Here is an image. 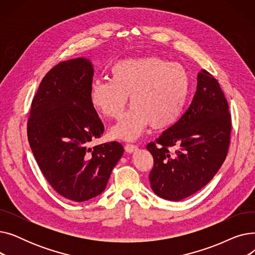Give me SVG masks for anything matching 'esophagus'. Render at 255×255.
I'll list each match as a JSON object with an SVG mask.
<instances>
[{
    "mask_svg": "<svg viewBox=\"0 0 255 255\" xmlns=\"http://www.w3.org/2000/svg\"><path fill=\"white\" fill-rule=\"evenodd\" d=\"M125 150L128 153H132L137 150V145L136 144H133V143H126L125 144Z\"/></svg>",
    "mask_w": 255,
    "mask_h": 255,
    "instance_id": "esophagus-1",
    "label": "esophagus"
}]
</instances>
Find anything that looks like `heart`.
Listing matches in <instances>:
<instances>
[{"label":"heart","instance_id":"b5f03b06","mask_svg":"<svg viewBox=\"0 0 255 255\" xmlns=\"http://www.w3.org/2000/svg\"><path fill=\"white\" fill-rule=\"evenodd\" d=\"M111 79L94 80L90 102L98 115L117 119L128 96L132 105L111 129L113 138L134 140L149 125L156 130L179 122L190 90L183 66L157 57L123 59L110 68Z\"/></svg>","mask_w":255,"mask_h":255}]
</instances>
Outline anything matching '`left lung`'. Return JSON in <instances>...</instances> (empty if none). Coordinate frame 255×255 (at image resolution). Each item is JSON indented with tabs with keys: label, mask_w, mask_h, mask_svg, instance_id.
<instances>
[{
	"label": "left lung",
	"mask_w": 255,
	"mask_h": 255,
	"mask_svg": "<svg viewBox=\"0 0 255 255\" xmlns=\"http://www.w3.org/2000/svg\"><path fill=\"white\" fill-rule=\"evenodd\" d=\"M232 116L218 80L207 70L197 74L194 97L179 122L146 144L154 165L149 178L153 191L179 202L205 187L229 152ZM179 148L170 154L169 148Z\"/></svg>",
	"instance_id": "left-lung-1"
}]
</instances>
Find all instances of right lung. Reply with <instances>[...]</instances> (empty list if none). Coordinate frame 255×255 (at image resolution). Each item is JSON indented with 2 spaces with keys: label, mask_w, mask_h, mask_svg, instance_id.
<instances>
[{
  "label": "right lung",
  "mask_w": 255,
  "mask_h": 255,
  "mask_svg": "<svg viewBox=\"0 0 255 255\" xmlns=\"http://www.w3.org/2000/svg\"><path fill=\"white\" fill-rule=\"evenodd\" d=\"M94 69L84 58L57 64L33 97L29 143L39 168L60 195L85 202L99 195L124 153L118 141L89 148L104 126L90 102Z\"/></svg>",
  "instance_id": "add662e5"
}]
</instances>
